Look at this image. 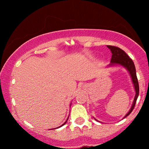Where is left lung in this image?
Here are the masks:
<instances>
[{
  "label": "left lung",
  "mask_w": 149,
  "mask_h": 149,
  "mask_svg": "<svg viewBox=\"0 0 149 149\" xmlns=\"http://www.w3.org/2000/svg\"><path fill=\"white\" fill-rule=\"evenodd\" d=\"M107 47L110 49L112 53V58L111 60V64L109 65V66H113L115 65H121V66H123L124 68L127 69L128 72H129L130 76H131L132 83H133L134 88H135L136 91V95L134 97V100L132 104L131 109L128 113L126 114V115L123 117L125 118L132 113L133 111L134 107H135V104L137 100V98L139 95V85H138V81L137 79V76H136V68L135 65L134 64V62L132 61L131 58L127 56V54L117 47L111 46V45H107ZM96 120V119H95Z\"/></svg>",
  "instance_id": "obj_1"
}]
</instances>
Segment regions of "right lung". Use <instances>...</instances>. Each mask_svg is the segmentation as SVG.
<instances>
[{
	"label": "right lung",
	"instance_id": "add662e5",
	"mask_svg": "<svg viewBox=\"0 0 149 149\" xmlns=\"http://www.w3.org/2000/svg\"><path fill=\"white\" fill-rule=\"evenodd\" d=\"M68 119H67V120H66V121H65V122H64V123H63V124H62V125H61V126H60V127H62V126H63V125H64V124H65V123H66V122H67V121H68ZM56 128H58V127H56Z\"/></svg>",
	"mask_w": 149,
	"mask_h": 149
}]
</instances>
